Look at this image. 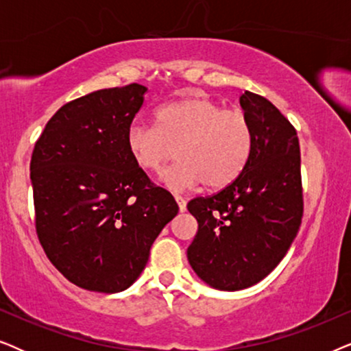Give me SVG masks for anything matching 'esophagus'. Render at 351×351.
Segmentation results:
<instances>
[{
	"instance_id": "obj_1",
	"label": "esophagus",
	"mask_w": 351,
	"mask_h": 351,
	"mask_svg": "<svg viewBox=\"0 0 351 351\" xmlns=\"http://www.w3.org/2000/svg\"><path fill=\"white\" fill-rule=\"evenodd\" d=\"M176 201H177V204H179L180 213H184V210L186 209V199L182 198V196H177V195H176Z\"/></svg>"
}]
</instances>
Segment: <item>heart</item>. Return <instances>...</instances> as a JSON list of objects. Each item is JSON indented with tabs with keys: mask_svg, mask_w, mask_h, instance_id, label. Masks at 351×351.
Listing matches in <instances>:
<instances>
[{
	"mask_svg": "<svg viewBox=\"0 0 351 351\" xmlns=\"http://www.w3.org/2000/svg\"><path fill=\"white\" fill-rule=\"evenodd\" d=\"M126 147L136 166L147 172L160 171L177 147L179 161L162 172V184L174 191L199 184L220 190L246 169L254 129L241 110L225 108L204 95H185L156 110L155 126H129Z\"/></svg>",
	"mask_w": 351,
	"mask_h": 351,
	"instance_id": "1",
	"label": "heart"
}]
</instances>
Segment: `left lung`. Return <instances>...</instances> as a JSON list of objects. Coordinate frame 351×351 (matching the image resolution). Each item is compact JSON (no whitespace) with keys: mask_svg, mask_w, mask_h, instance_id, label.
<instances>
[{"mask_svg":"<svg viewBox=\"0 0 351 351\" xmlns=\"http://www.w3.org/2000/svg\"><path fill=\"white\" fill-rule=\"evenodd\" d=\"M239 104L254 129L246 169L213 196L186 208L198 232L186 249L191 268L219 291L257 285L286 256L304 215L299 137L280 110L246 90Z\"/></svg>","mask_w":351,"mask_h":351,"instance_id":"8db88e82","label":"left lung"}]
</instances>
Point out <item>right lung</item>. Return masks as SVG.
I'll list each match as a JSON object with an SVG mask.
<instances>
[{
	"label": "right lung",
	"instance_id": "obj_1",
	"mask_svg": "<svg viewBox=\"0 0 351 351\" xmlns=\"http://www.w3.org/2000/svg\"><path fill=\"white\" fill-rule=\"evenodd\" d=\"M147 88L94 90L57 110L35 143L30 179L46 256L73 285L121 292L179 213L174 196L136 166L126 132Z\"/></svg>",
	"mask_w": 351,
	"mask_h": 351
}]
</instances>
